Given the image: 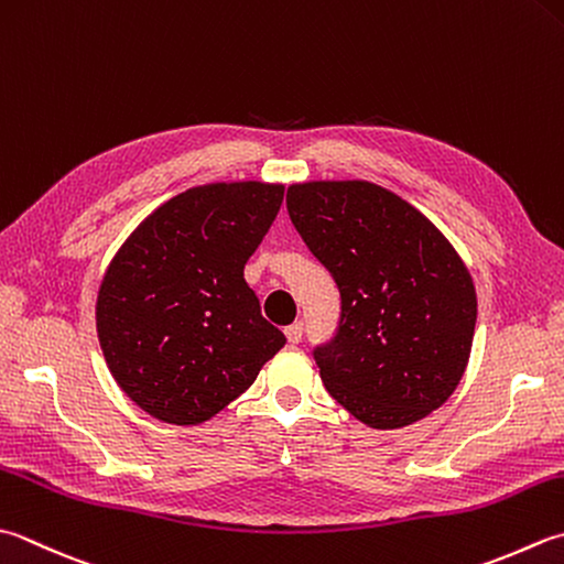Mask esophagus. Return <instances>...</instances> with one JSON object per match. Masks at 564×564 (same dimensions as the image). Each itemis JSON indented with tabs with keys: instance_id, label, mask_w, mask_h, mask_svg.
I'll return each instance as SVG.
<instances>
[{
	"instance_id": "esophagus-1",
	"label": "esophagus",
	"mask_w": 564,
	"mask_h": 564,
	"mask_svg": "<svg viewBox=\"0 0 564 564\" xmlns=\"http://www.w3.org/2000/svg\"><path fill=\"white\" fill-rule=\"evenodd\" d=\"M285 337H289L291 345H297L303 339V323H293L285 327Z\"/></svg>"
}]
</instances>
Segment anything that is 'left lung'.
<instances>
[{
	"label": "left lung",
	"instance_id": "1",
	"mask_svg": "<svg viewBox=\"0 0 564 564\" xmlns=\"http://www.w3.org/2000/svg\"><path fill=\"white\" fill-rule=\"evenodd\" d=\"M285 207L341 295L337 335L315 349L327 393L377 430L437 411L465 377L477 325L457 249L421 209L369 181L293 183Z\"/></svg>",
	"mask_w": 564,
	"mask_h": 564
}]
</instances>
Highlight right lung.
I'll use <instances>...</instances> for the list:
<instances>
[{
  "label": "right lung",
  "mask_w": 564,
  "mask_h": 564,
  "mask_svg": "<svg viewBox=\"0 0 564 564\" xmlns=\"http://www.w3.org/2000/svg\"><path fill=\"white\" fill-rule=\"evenodd\" d=\"M283 203L281 183H207L131 231L97 291L99 347L119 389L173 425H200L285 345L245 263Z\"/></svg>",
  "instance_id": "obj_1"
}]
</instances>
